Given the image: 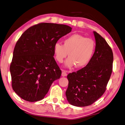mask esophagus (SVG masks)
Returning a JSON list of instances; mask_svg holds the SVG:
<instances>
[{"label": "esophagus", "instance_id": "34e87169", "mask_svg": "<svg viewBox=\"0 0 125 125\" xmlns=\"http://www.w3.org/2000/svg\"><path fill=\"white\" fill-rule=\"evenodd\" d=\"M61 76L62 77H65V76H67V71L64 70H62V74H61Z\"/></svg>", "mask_w": 125, "mask_h": 125}]
</instances>
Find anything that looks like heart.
Listing matches in <instances>:
<instances>
[{"label": "heart", "instance_id": "b5f03b06", "mask_svg": "<svg viewBox=\"0 0 125 125\" xmlns=\"http://www.w3.org/2000/svg\"><path fill=\"white\" fill-rule=\"evenodd\" d=\"M95 49V43L93 39L79 34L66 37L64 44L56 42L53 46L54 54L59 62H62L69 52V57L65 62L69 68L75 65L78 68L86 66L92 58Z\"/></svg>", "mask_w": 125, "mask_h": 125}]
</instances>
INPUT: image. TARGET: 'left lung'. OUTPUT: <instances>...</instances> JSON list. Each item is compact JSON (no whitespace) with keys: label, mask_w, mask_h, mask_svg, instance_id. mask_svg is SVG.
<instances>
[{"label":"left lung","mask_w":125,"mask_h":125,"mask_svg":"<svg viewBox=\"0 0 125 125\" xmlns=\"http://www.w3.org/2000/svg\"><path fill=\"white\" fill-rule=\"evenodd\" d=\"M95 52L83 68L67 76L69 85L67 100L76 106L90 105L102 97L113 70V53L106 41L95 31Z\"/></svg>","instance_id":"obj_1"}]
</instances>
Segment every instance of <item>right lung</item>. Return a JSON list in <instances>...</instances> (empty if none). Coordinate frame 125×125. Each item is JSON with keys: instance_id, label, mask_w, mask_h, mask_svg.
I'll return each mask as SVG.
<instances>
[{"instance_id": "add662e5", "label": "right lung", "mask_w": 125, "mask_h": 125, "mask_svg": "<svg viewBox=\"0 0 125 125\" xmlns=\"http://www.w3.org/2000/svg\"><path fill=\"white\" fill-rule=\"evenodd\" d=\"M70 26L41 23L24 32L17 41L10 67L13 90L30 102L44 98L61 71L54 58L53 46L71 31Z\"/></svg>"}]
</instances>
